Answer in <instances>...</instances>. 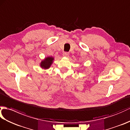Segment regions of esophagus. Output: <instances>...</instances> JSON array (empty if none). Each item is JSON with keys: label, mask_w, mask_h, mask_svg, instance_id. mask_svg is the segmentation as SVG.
Here are the masks:
<instances>
[{"label": "esophagus", "mask_w": 130, "mask_h": 130, "mask_svg": "<svg viewBox=\"0 0 130 130\" xmlns=\"http://www.w3.org/2000/svg\"><path fill=\"white\" fill-rule=\"evenodd\" d=\"M69 53H67V52H64V53H63L62 56H64V57H66V58H68V57H69Z\"/></svg>", "instance_id": "esophagus-1"}]
</instances>
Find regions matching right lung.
I'll return each mask as SVG.
<instances>
[{
	"label": "right lung",
	"instance_id": "1",
	"mask_svg": "<svg viewBox=\"0 0 130 130\" xmlns=\"http://www.w3.org/2000/svg\"><path fill=\"white\" fill-rule=\"evenodd\" d=\"M54 60V58L53 56H47L41 60V62L40 63V66L41 69H44V70H47L49 69L51 65L53 64V61Z\"/></svg>",
	"mask_w": 130,
	"mask_h": 130
}]
</instances>
